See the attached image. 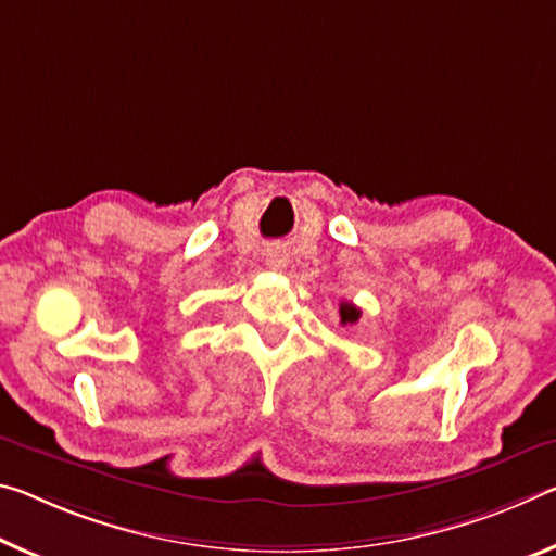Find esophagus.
Wrapping results in <instances>:
<instances>
[{
  "label": "esophagus",
  "mask_w": 556,
  "mask_h": 556,
  "mask_svg": "<svg viewBox=\"0 0 556 556\" xmlns=\"http://www.w3.org/2000/svg\"><path fill=\"white\" fill-rule=\"evenodd\" d=\"M289 264V254L281 250V247H275V250L267 252V267L275 269V271H285Z\"/></svg>",
  "instance_id": "34e87169"
}]
</instances>
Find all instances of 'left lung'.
Here are the masks:
<instances>
[{
    "mask_svg": "<svg viewBox=\"0 0 556 556\" xmlns=\"http://www.w3.org/2000/svg\"><path fill=\"white\" fill-rule=\"evenodd\" d=\"M339 314H341V324L346 326V324H356L358 319H361V312L356 309L354 304H349V302H343L341 306H339Z\"/></svg>",
    "mask_w": 556,
    "mask_h": 556,
    "instance_id": "obj_1",
    "label": "left lung"
}]
</instances>
